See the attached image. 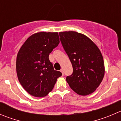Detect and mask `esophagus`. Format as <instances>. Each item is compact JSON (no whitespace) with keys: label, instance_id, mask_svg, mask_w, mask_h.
Segmentation results:
<instances>
[{"label":"esophagus","instance_id":"obj_1","mask_svg":"<svg viewBox=\"0 0 121 121\" xmlns=\"http://www.w3.org/2000/svg\"><path fill=\"white\" fill-rule=\"evenodd\" d=\"M60 71L62 73V74H63V75H64V72H63V69H61Z\"/></svg>","mask_w":121,"mask_h":121}]
</instances>
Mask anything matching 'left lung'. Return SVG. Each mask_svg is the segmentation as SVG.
<instances>
[{
    "mask_svg": "<svg viewBox=\"0 0 121 121\" xmlns=\"http://www.w3.org/2000/svg\"><path fill=\"white\" fill-rule=\"evenodd\" d=\"M60 41L72 64L73 72L66 77L78 95H88L96 90L105 75V64L97 45L85 35L76 31L59 32Z\"/></svg>",
    "mask_w": 121,
    "mask_h": 121,
    "instance_id": "1",
    "label": "left lung"
}]
</instances>
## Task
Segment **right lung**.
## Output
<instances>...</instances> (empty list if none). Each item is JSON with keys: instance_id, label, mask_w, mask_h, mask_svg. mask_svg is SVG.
<instances>
[{"instance_id": "1", "label": "right lung", "mask_w": 121, "mask_h": 121, "mask_svg": "<svg viewBox=\"0 0 121 121\" xmlns=\"http://www.w3.org/2000/svg\"><path fill=\"white\" fill-rule=\"evenodd\" d=\"M58 32H39L25 41L17 52V78L29 94L37 98L47 95L62 73L54 69L49 55L60 43Z\"/></svg>"}]
</instances>
